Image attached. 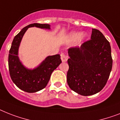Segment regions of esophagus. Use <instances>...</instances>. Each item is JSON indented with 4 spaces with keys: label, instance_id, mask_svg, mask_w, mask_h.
<instances>
[{
    "label": "esophagus",
    "instance_id": "esophagus-1",
    "mask_svg": "<svg viewBox=\"0 0 120 120\" xmlns=\"http://www.w3.org/2000/svg\"><path fill=\"white\" fill-rule=\"evenodd\" d=\"M61 59L62 62H66L67 60V56L64 53H62L61 54Z\"/></svg>",
    "mask_w": 120,
    "mask_h": 120
}]
</instances>
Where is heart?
Listing matches in <instances>:
<instances>
[{
	"mask_svg": "<svg viewBox=\"0 0 120 120\" xmlns=\"http://www.w3.org/2000/svg\"><path fill=\"white\" fill-rule=\"evenodd\" d=\"M81 35V34L80 32H72L69 34V38L72 39V40H77V38H79L80 39V41H82L83 40H84L85 39V38L86 37V35H85V34H82V35Z\"/></svg>",
	"mask_w": 120,
	"mask_h": 120,
	"instance_id": "heart-1",
	"label": "heart"
}]
</instances>
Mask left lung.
I'll return each instance as SVG.
<instances>
[{
  "label": "left lung",
  "mask_w": 120,
  "mask_h": 120,
  "mask_svg": "<svg viewBox=\"0 0 120 120\" xmlns=\"http://www.w3.org/2000/svg\"><path fill=\"white\" fill-rule=\"evenodd\" d=\"M68 54L67 82L70 88L85 96L101 91L109 78L113 63L110 45L101 32L93 29L91 39L80 48H69Z\"/></svg>",
  "instance_id": "1"
}]
</instances>
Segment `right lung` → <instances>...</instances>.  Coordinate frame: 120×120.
I'll return each instance as SVG.
<instances>
[{"label": "right lung", "mask_w": 120, "mask_h": 120, "mask_svg": "<svg viewBox=\"0 0 120 120\" xmlns=\"http://www.w3.org/2000/svg\"><path fill=\"white\" fill-rule=\"evenodd\" d=\"M37 27L50 29L48 24H30L24 27L12 41L8 54V68L10 75L13 82L20 90L27 93H35L45 88L49 82L54 70L62 61L59 54L48 56L37 67L34 69L26 68L18 58V48L22 37L27 29Z\"/></svg>", "instance_id": "right-lung-1"}]
</instances>
